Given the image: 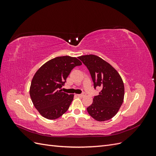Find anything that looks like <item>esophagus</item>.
I'll return each mask as SVG.
<instances>
[{
    "instance_id": "obj_1",
    "label": "esophagus",
    "mask_w": 156,
    "mask_h": 156,
    "mask_svg": "<svg viewBox=\"0 0 156 156\" xmlns=\"http://www.w3.org/2000/svg\"><path fill=\"white\" fill-rule=\"evenodd\" d=\"M77 96L79 97H84V94H77Z\"/></svg>"
}]
</instances>
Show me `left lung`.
I'll return each mask as SVG.
<instances>
[{"mask_svg": "<svg viewBox=\"0 0 156 156\" xmlns=\"http://www.w3.org/2000/svg\"><path fill=\"white\" fill-rule=\"evenodd\" d=\"M78 58L88 69L94 88H102L87 108L88 114L99 122L111 119L124 101V85L122 77L110 64L96 55H87Z\"/></svg>", "mask_w": 156, "mask_h": 156, "instance_id": "left-lung-1", "label": "left lung"}]
</instances>
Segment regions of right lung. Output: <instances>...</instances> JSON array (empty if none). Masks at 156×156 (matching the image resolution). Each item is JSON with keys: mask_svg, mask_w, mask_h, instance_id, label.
<instances>
[{"mask_svg": "<svg viewBox=\"0 0 156 156\" xmlns=\"http://www.w3.org/2000/svg\"><path fill=\"white\" fill-rule=\"evenodd\" d=\"M82 62L76 57L58 56L45 62L32 78L30 96L40 114L49 120L58 119L68 111L73 94L61 92L71 71Z\"/></svg>", "mask_w": 156, "mask_h": 156, "instance_id": "right-lung-1", "label": "right lung"}]
</instances>
